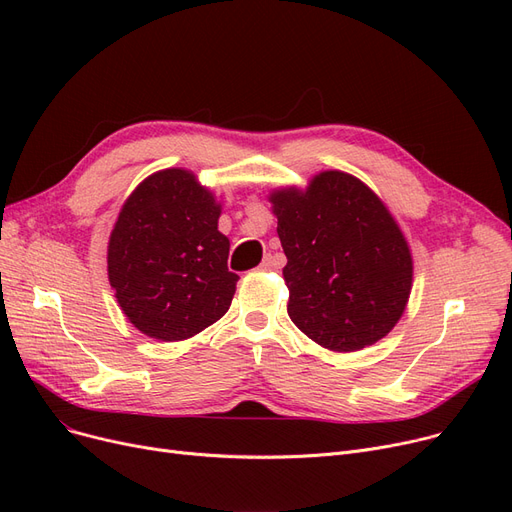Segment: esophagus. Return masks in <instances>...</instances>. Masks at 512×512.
<instances>
[{
  "mask_svg": "<svg viewBox=\"0 0 512 512\" xmlns=\"http://www.w3.org/2000/svg\"><path fill=\"white\" fill-rule=\"evenodd\" d=\"M260 271H275V269H279V262H277V258L275 256H264V260L260 262V267H258Z\"/></svg>",
  "mask_w": 512,
  "mask_h": 512,
  "instance_id": "esophagus-1",
  "label": "esophagus"
}]
</instances>
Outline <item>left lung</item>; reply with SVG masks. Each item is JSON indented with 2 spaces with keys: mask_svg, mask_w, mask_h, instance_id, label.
Listing matches in <instances>:
<instances>
[{
  "mask_svg": "<svg viewBox=\"0 0 512 512\" xmlns=\"http://www.w3.org/2000/svg\"><path fill=\"white\" fill-rule=\"evenodd\" d=\"M288 258V315L327 351L355 353L399 323L414 258L386 203L353 174L323 170L269 193Z\"/></svg>",
  "mask_w": 512,
  "mask_h": 512,
  "instance_id": "1",
  "label": "left lung"
}]
</instances>
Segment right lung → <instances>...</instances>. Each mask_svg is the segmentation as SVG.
<instances>
[{"label":"right lung","mask_w":512,"mask_h":512,"mask_svg":"<svg viewBox=\"0 0 512 512\" xmlns=\"http://www.w3.org/2000/svg\"><path fill=\"white\" fill-rule=\"evenodd\" d=\"M222 203L185 168L153 172L128 195L107 245L119 309L149 338L189 340L229 311L237 275Z\"/></svg>","instance_id":"1"}]
</instances>
